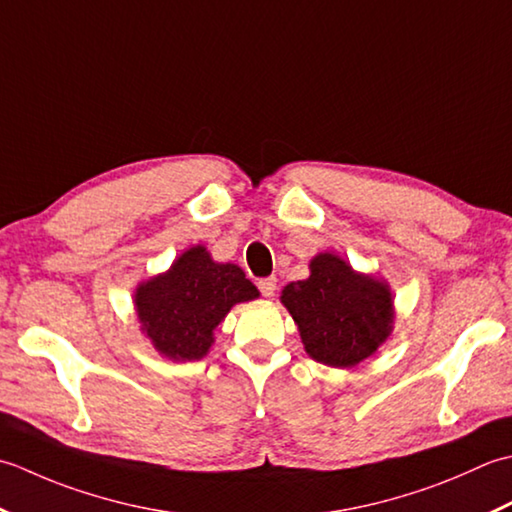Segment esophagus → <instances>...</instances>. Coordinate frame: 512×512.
Instances as JSON below:
<instances>
[{
  "mask_svg": "<svg viewBox=\"0 0 512 512\" xmlns=\"http://www.w3.org/2000/svg\"><path fill=\"white\" fill-rule=\"evenodd\" d=\"M258 289H260V294H263L265 298H271V296L276 294V278L274 276L260 278L258 280Z\"/></svg>",
  "mask_w": 512,
  "mask_h": 512,
  "instance_id": "34e87169",
  "label": "esophagus"
}]
</instances>
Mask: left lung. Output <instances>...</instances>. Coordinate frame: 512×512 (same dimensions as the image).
<instances>
[{"mask_svg": "<svg viewBox=\"0 0 512 512\" xmlns=\"http://www.w3.org/2000/svg\"><path fill=\"white\" fill-rule=\"evenodd\" d=\"M280 302L294 318L307 356L333 369L356 367L393 333L389 283L356 271L333 252L311 258L309 278L289 283Z\"/></svg>", "mask_w": 512, "mask_h": 512, "instance_id": "obj_1", "label": "left lung"}]
</instances>
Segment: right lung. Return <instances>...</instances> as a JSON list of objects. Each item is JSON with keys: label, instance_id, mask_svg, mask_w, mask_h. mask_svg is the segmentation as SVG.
Instances as JSON below:
<instances>
[{"label": "right lung", "instance_id": "add662e5", "mask_svg": "<svg viewBox=\"0 0 512 512\" xmlns=\"http://www.w3.org/2000/svg\"><path fill=\"white\" fill-rule=\"evenodd\" d=\"M260 294L234 263H216L205 245H194L134 289L141 333L163 358L194 362L205 358L214 331L238 302Z\"/></svg>", "mask_w": 512, "mask_h": 512}]
</instances>
